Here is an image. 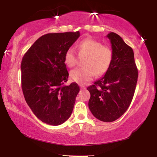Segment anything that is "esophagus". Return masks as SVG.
I'll list each match as a JSON object with an SVG mask.
<instances>
[{"instance_id":"esophagus-1","label":"esophagus","mask_w":157,"mask_h":157,"mask_svg":"<svg viewBox=\"0 0 157 157\" xmlns=\"http://www.w3.org/2000/svg\"><path fill=\"white\" fill-rule=\"evenodd\" d=\"M79 86H80V88L82 89H86V87H85L84 86H83V85H79Z\"/></svg>"}]
</instances>
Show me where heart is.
Segmentation results:
<instances>
[{
  "label": "heart",
  "instance_id": "1",
  "mask_svg": "<svg viewBox=\"0 0 157 157\" xmlns=\"http://www.w3.org/2000/svg\"><path fill=\"white\" fill-rule=\"evenodd\" d=\"M78 55L83 60L84 66L71 71L70 78L79 84H85L96 75L105 74L112 63L113 52L110 46H103L100 41L93 39L82 41L78 46ZM78 57L73 48H68L64 55V63L68 67H73Z\"/></svg>",
  "mask_w": 157,
  "mask_h": 157
}]
</instances>
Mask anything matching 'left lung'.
Masks as SVG:
<instances>
[{
  "label": "left lung",
  "mask_w": 157,
  "mask_h": 157,
  "mask_svg": "<svg viewBox=\"0 0 157 157\" xmlns=\"http://www.w3.org/2000/svg\"><path fill=\"white\" fill-rule=\"evenodd\" d=\"M113 57L105 75L87 90L91 98L89 107L93 115L103 122H113L120 118L129 107L138 79V69L132 48L114 33L107 35Z\"/></svg>",
  "instance_id": "obj_1"
}]
</instances>
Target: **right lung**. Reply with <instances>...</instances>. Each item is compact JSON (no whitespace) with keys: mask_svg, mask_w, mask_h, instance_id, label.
Wrapping results in <instances>:
<instances>
[{"mask_svg":"<svg viewBox=\"0 0 157 157\" xmlns=\"http://www.w3.org/2000/svg\"><path fill=\"white\" fill-rule=\"evenodd\" d=\"M80 33H49L34 42L23 57L21 85L26 102L39 120L59 125L71 116L79 91L75 82L68 86L64 55Z\"/></svg>","mask_w":157,"mask_h":157,"instance_id":"add662e5","label":"right lung"}]
</instances>
